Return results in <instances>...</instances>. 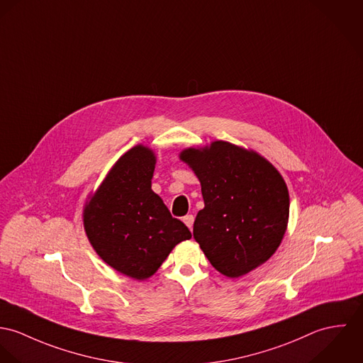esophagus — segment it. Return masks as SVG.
Instances as JSON below:
<instances>
[{"mask_svg":"<svg viewBox=\"0 0 363 363\" xmlns=\"http://www.w3.org/2000/svg\"><path fill=\"white\" fill-rule=\"evenodd\" d=\"M182 221L186 224V227H188L189 230H192V227H194V221H195V217H194L192 214H186V216L182 218Z\"/></svg>","mask_w":363,"mask_h":363,"instance_id":"esophagus-1","label":"esophagus"}]
</instances>
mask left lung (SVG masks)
Returning a JSON list of instances; mask_svg holds the SVG:
<instances>
[{
  "label": "left lung",
  "mask_w": 363,
  "mask_h": 363,
  "mask_svg": "<svg viewBox=\"0 0 363 363\" xmlns=\"http://www.w3.org/2000/svg\"><path fill=\"white\" fill-rule=\"evenodd\" d=\"M181 159L201 181L204 208L194 237L213 267L235 279L263 264L279 247L289 214L279 171L257 153L221 140L186 149Z\"/></svg>",
  "instance_id": "1"
}]
</instances>
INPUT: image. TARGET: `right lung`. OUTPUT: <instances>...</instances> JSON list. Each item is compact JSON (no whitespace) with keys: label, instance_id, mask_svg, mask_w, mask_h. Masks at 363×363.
Segmentation results:
<instances>
[{"label":"right lung","instance_id":"obj_1","mask_svg":"<svg viewBox=\"0 0 363 363\" xmlns=\"http://www.w3.org/2000/svg\"><path fill=\"white\" fill-rule=\"evenodd\" d=\"M156 157L145 146L126 152L86 204L83 223L99 256L136 280L155 274L172 247L192 237L152 191Z\"/></svg>","mask_w":363,"mask_h":363}]
</instances>
